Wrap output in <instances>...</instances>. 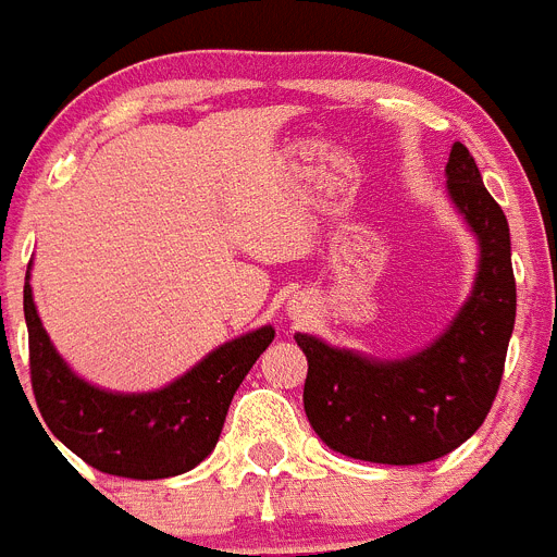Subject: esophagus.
<instances>
[{
  "instance_id": "1",
  "label": "esophagus",
  "mask_w": 557,
  "mask_h": 557,
  "mask_svg": "<svg viewBox=\"0 0 557 557\" xmlns=\"http://www.w3.org/2000/svg\"><path fill=\"white\" fill-rule=\"evenodd\" d=\"M308 300H292V306H288V311H292V317H306L308 314Z\"/></svg>"
}]
</instances>
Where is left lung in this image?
<instances>
[{
	"label": "left lung",
	"instance_id": "1",
	"mask_svg": "<svg viewBox=\"0 0 557 557\" xmlns=\"http://www.w3.org/2000/svg\"><path fill=\"white\" fill-rule=\"evenodd\" d=\"M447 189L479 237L473 294L436 343L399 362L336 350L297 334L308 376L302 405L317 436L336 453L376 465H424L473 436L493 408L516 325L509 226L481 184L465 144H453Z\"/></svg>",
	"mask_w": 557,
	"mask_h": 557
}]
</instances>
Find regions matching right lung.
<instances>
[{
	"instance_id": "right-lung-1",
	"label": "right lung",
	"mask_w": 557,
	"mask_h": 557,
	"mask_svg": "<svg viewBox=\"0 0 557 557\" xmlns=\"http://www.w3.org/2000/svg\"><path fill=\"white\" fill-rule=\"evenodd\" d=\"M30 385L45 433L101 473L121 479H170L207 459L218 445L232 396L257 357L274 339V329L232 339L198 368L156 394H107L70 371L50 345L25 286Z\"/></svg>"
}]
</instances>
